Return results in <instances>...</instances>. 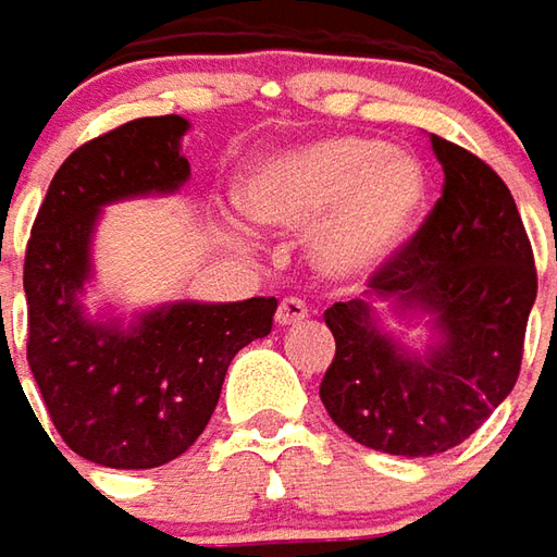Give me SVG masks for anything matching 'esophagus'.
I'll return each instance as SVG.
<instances>
[{
  "instance_id": "obj_1",
  "label": "esophagus",
  "mask_w": 557,
  "mask_h": 557,
  "mask_svg": "<svg viewBox=\"0 0 557 557\" xmlns=\"http://www.w3.org/2000/svg\"><path fill=\"white\" fill-rule=\"evenodd\" d=\"M309 315V309H306L304 300H297V297H285L278 309H275V324H282V327H290V324H300Z\"/></svg>"
}]
</instances>
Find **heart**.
I'll use <instances>...</instances> for the list:
<instances>
[{"instance_id":"b5f03b06","label":"heart","mask_w":557,"mask_h":557,"mask_svg":"<svg viewBox=\"0 0 557 557\" xmlns=\"http://www.w3.org/2000/svg\"><path fill=\"white\" fill-rule=\"evenodd\" d=\"M423 165L374 137H322L257 162L242 205L257 223L304 233L324 278L352 282L376 272L408 242L426 211Z\"/></svg>"}]
</instances>
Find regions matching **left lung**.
Wrapping results in <instances>:
<instances>
[{
    "label": "left lung",
    "mask_w": 557,
    "mask_h": 557,
    "mask_svg": "<svg viewBox=\"0 0 557 557\" xmlns=\"http://www.w3.org/2000/svg\"><path fill=\"white\" fill-rule=\"evenodd\" d=\"M429 140L442 199L368 287L429 312L442 339L413 356L376 327L368 300L324 312L337 343L319 389L324 408L349 438L395 457L444 454L494 413L518 380L536 300L531 238L509 186L469 149Z\"/></svg>",
    "instance_id": "1"
}]
</instances>
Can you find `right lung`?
<instances>
[{
  "instance_id": "obj_1",
  "label": "right lung",
  "mask_w": 557,
  "mask_h": 557,
  "mask_svg": "<svg viewBox=\"0 0 557 557\" xmlns=\"http://www.w3.org/2000/svg\"><path fill=\"white\" fill-rule=\"evenodd\" d=\"M186 128L181 115H149L82 144L58 168L26 242L29 371L63 444L110 469H156L189 450L218 408L230 361L270 334L278 306L275 297L171 304L128 331L82 315L97 211L174 193L189 177Z\"/></svg>"
}]
</instances>
